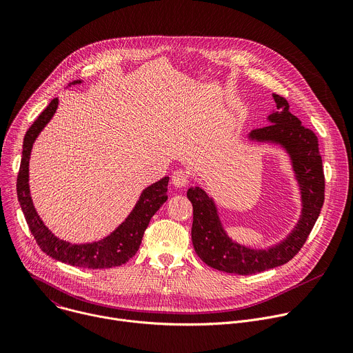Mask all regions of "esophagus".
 Segmentation results:
<instances>
[{"mask_svg": "<svg viewBox=\"0 0 353 353\" xmlns=\"http://www.w3.org/2000/svg\"><path fill=\"white\" fill-rule=\"evenodd\" d=\"M189 179H190V175L185 170H176L172 174V185L176 188H182V186L188 185Z\"/></svg>", "mask_w": 353, "mask_h": 353, "instance_id": "obj_1", "label": "esophagus"}]
</instances>
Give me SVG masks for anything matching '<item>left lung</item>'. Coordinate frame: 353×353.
<instances>
[{"mask_svg":"<svg viewBox=\"0 0 353 353\" xmlns=\"http://www.w3.org/2000/svg\"><path fill=\"white\" fill-rule=\"evenodd\" d=\"M276 110L269 114L270 125L250 133L251 140L278 143L289 152L301 190L303 210L296 228L286 240L269 250H252L234 243L223 228L213 199L201 188H190L193 206L192 243L194 252L210 268L237 275H254L289 262L304 245L324 205L325 178L316 133L304 128L289 112L286 98L273 94Z\"/></svg>","mask_w":353,"mask_h":353,"instance_id":"1","label":"left lung"}]
</instances>
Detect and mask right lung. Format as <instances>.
I'll list each match as a JSON object with an SVG mask.
<instances>
[{"mask_svg":"<svg viewBox=\"0 0 353 353\" xmlns=\"http://www.w3.org/2000/svg\"><path fill=\"white\" fill-rule=\"evenodd\" d=\"M80 83V80H77L71 84ZM57 105L59 99L54 98L37 116V119L28 129L23 139L22 160L17 179V193L28 227L39 248L49 256L64 263L88 269H105L126 263L137 252L151 217L167 202V186L170 178L164 176L159 182L145 188L128 219L103 240L90 244H71L57 239L37 216L29 190V159L32 145L39 133L43 130L56 113Z\"/></svg>","mask_w":353,"mask_h":353,"instance_id":"right-lung-1","label":"right lung"}]
</instances>
